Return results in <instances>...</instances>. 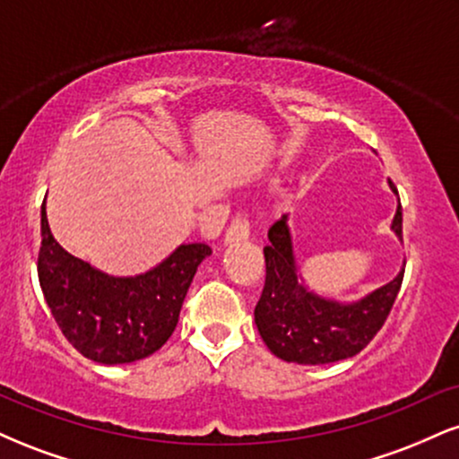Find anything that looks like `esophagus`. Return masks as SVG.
<instances>
[{"instance_id":"1","label":"esophagus","mask_w":459,"mask_h":459,"mask_svg":"<svg viewBox=\"0 0 459 459\" xmlns=\"http://www.w3.org/2000/svg\"><path fill=\"white\" fill-rule=\"evenodd\" d=\"M247 235H250V224H247L246 215H235L226 229L224 241L226 244H239V241L247 239Z\"/></svg>"}]
</instances>
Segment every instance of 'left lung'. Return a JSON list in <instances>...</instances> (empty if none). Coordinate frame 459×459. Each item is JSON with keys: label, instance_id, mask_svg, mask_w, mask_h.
Masks as SVG:
<instances>
[{"label": "left lung", "instance_id": "left-lung-1", "mask_svg": "<svg viewBox=\"0 0 459 459\" xmlns=\"http://www.w3.org/2000/svg\"><path fill=\"white\" fill-rule=\"evenodd\" d=\"M391 187L397 192L393 181ZM393 230L402 239V203L394 213ZM267 239L270 246L263 247L265 284L256 302L255 321L272 354L298 365H328L365 350L391 313L405 270L367 298L341 304L315 296L299 282L287 215L273 222Z\"/></svg>", "mask_w": 459, "mask_h": 459}]
</instances>
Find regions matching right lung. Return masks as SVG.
Returning <instances> with one entry per match:
<instances>
[{"label":"right lung","instance_id":"add662e5","mask_svg":"<svg viewBox=\"0 0 459 459\" xmlns=\"http://www.w3.org/2000/svg\"><path fill=\"white\" fill-rule=\"evenodd\" d=\"M39 281L56 324L82 356L101 365H125L155 354L177 328L183 299L207 244L178 246L151 272L116 278L94 270L51 235L40 212Z\"/></svg>","mask_w":459,"mask_h":459}]
</instances>
